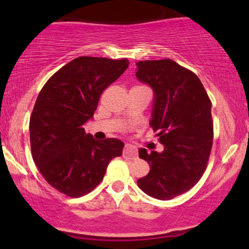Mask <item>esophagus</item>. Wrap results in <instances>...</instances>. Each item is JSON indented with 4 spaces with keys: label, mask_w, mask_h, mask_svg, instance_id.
<instances>
[{
    "label": "esophagus",
    "mask_w": 249,
    "mask_h": 249,
    "mask_svg": "<svg viewBox=\"0 0 249 249\" xmlns=\"http://www.w3.org/2000/svg\"><path fill=\"white\" fill-rule=\"evenodd\" d=\"M123 156L126 157L128 159H136L138 157V152H137L136 147L132 146V145L127 144L125 145L124 151H123Z\"/></svg>",
    "instance_id": "1"
}]
</instances>
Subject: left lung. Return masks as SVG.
I'll return each mask as SVG.
<instances>
[{
  "mask_svg": "<svg viewBox=\"0 0 249 249\" xmlns=\"http://www.w3.org/2000/svg\"><path fill=\"white\" fill-rule=\"evenodd\" d=\"M136 65L137 79L153 90L150 125L164 145L161 152L139 148L150 172L137 184L152 198L171 200L192 188L206 168L213 142L212 103L196 75L172 59Z\"/></svg>",
  "mask_w": 249,
  "mask_h": 249,
  "instance_id": "obj_1",
  "label": "left lung"
}]
</instances>
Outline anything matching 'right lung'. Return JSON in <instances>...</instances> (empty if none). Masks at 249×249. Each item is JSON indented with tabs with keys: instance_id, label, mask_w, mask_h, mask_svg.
<instances>
[{
	"instance_id": "1",
	"label": "right lung",
	"mask_w": 249,
	"mask_h": 249,
	"mask_svg": "<svg viewBox=\"0 0 249 249\" xmlns=\"http://www.w3.org/2000/svg\"><path fill=\"white\" fill-rule=\"evenodd\" d=\"M127 67L126 58L78 57L51 76L37 97L29 125L34 161L51 186L71 198L91 192L111 159L122 156L124 142L96 141L84 125L103 91Z\"/></svg>"
}]
</instances>
